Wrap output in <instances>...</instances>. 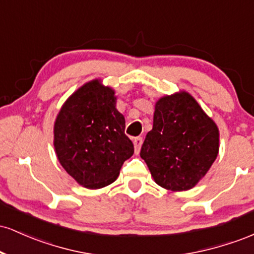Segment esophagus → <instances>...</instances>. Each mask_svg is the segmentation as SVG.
I'll list each match as a JSON object with an SVG mask.
<instances>
[{"label": "esophagus", "instance_id": "1", "mask_svg": "<svg viewBox=\"0 0 254 254\" xmlns=\"http://www.w3.org/2000/svg\"><path fill=\"white\" fill-rule=\"evenodd\" d=\"M142 143H143V138H142V137H135V138H133V145H135V151L137 154L141 150Z\"/></svg>", "mask_w": 254, "mask_h": 254}]
</instances>
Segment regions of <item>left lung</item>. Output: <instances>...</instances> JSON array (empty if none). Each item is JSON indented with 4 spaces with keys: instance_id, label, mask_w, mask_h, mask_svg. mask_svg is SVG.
<instances>
[{
    "instance_id": "1",
    "label": "left lung",
    "mask_w": 254,
    "mask_h": 254,
    "mask_svg": "<svg viewBox=\"0 0 254 254\" xmlns=\"http://www.w3.org/2000/svg\"><path fill=\"white\" fill-rule=\"evenodd\" d=\"M218 129L189 93L160 99L153 129L145 136L141 157L157 185L172 191L190 190L214 164Z\"/></svg>"
}]
</instances>
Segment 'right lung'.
<instances>
[{"label": "right lung", "instance_id": "1", "mask_svg": "<svg viewBox=\"0 0 254 254\" xmlns=\"http://www.w3.org/2000/svg\"><path fill=\"white\" fill-rule=\"evenodd\" d=\"M124 116L116 109L115 92L98 80L66 100L55 123V149L61 165L80 185L100 189L119 176L133 154L125 135Z\"/></svg>", "mask_w": 254, "mask_h": 254}]
</instances>
